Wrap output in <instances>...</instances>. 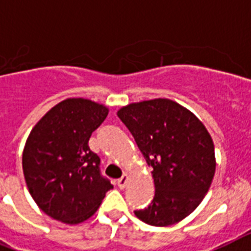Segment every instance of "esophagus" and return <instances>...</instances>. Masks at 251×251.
Wrapping results in <instances>:
<instances>
[{
	"instance_id": "1",
	"label": "esophagus",
	"mask_w": 251,
	"mask_h": 251,
	"mask_svg": "<svg viewBox=\"0 0 251 251\" xmlns=\"http://www.w3.org/2000/svg\"><path fill=\"white\" fill-rule=\"evenodd\" d=\"M127 180H129V175L127 174H124L121 176V178L117 180V185H119V188L124 189L126 187V184H127Z\"/></svg>"
}]
</instances>
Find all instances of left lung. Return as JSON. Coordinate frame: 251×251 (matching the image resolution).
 Here are the masks:
<instances>
[{"mask_svg":"<svg viewBox=\"0 0 251 251\" xmlns=\"http://www.w3.org/2000/svg\"><path fill=\"white\" fill-rule=\"evenodd\" d=\"M148 166L154 196L135 215L154 227L188 217L210 188L217 160L211 135L192 112L165 98L130 103L117 111Z\"/></svg>","mask_w":251,"mask_h":251,"instance_id":"8db88e82","label":"left lung"}]
</instances>
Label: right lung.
I'll return each instance as SVG.
<instances>
[{
	"label": "right lung",
	"instance_id": "1",
	"mask_svg": "<svg viewBox=\"0 0 251 251\" xmlns=\"http://www.w3.org/2000/svg\"><path fill=\"white\" fill-rule=\"evenodd\" d=\"M107 105L67 98L49 109L26 138L24 179L46 215L66 225L93 217L113 185L99 173V157L89 139L107 117Z\"/></svg>",
	"mask_w": 251,
	"mask_h": 251
}]
</instances>
